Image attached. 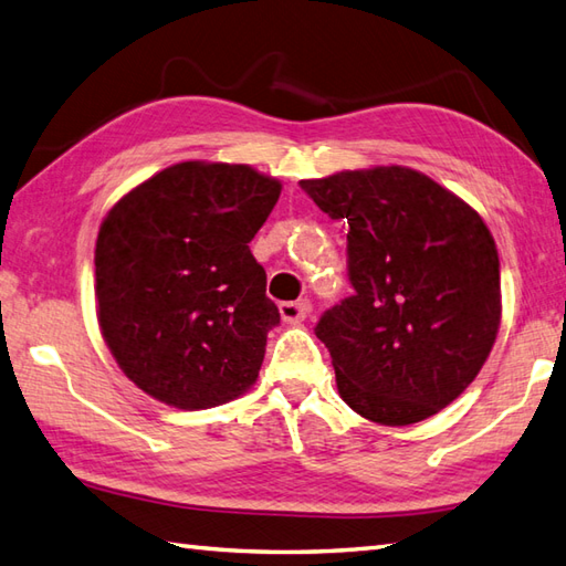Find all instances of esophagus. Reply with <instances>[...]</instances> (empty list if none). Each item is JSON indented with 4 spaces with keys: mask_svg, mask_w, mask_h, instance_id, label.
Masks as SVG:
<instances>
[{
    "mask_svg": "<svg viewBox=\"0 0 566 566\" xmlns=\"http://www.w3.org/2000/svg\"><path fill=\"white\" fill-rule=\"evenodd\" d=\"M279 312H281L283 322L300 324V322H305L310 317L312 305L307 303V300H297V303H281Z\"/></svg>",
    "mask_w": 566,
    "mask_h": 566,
    "instance_id": "1",
    "label": "esophagus"
}]
</instances>
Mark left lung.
I'll return each instance as SVG.
<instances>
[{"label": "left lung", "instance_id": "8db88e82", "mask_svg": "<svg viewBox=\"0 0 566 566\" xmlns=\"http://www.w3.org/2000/svg\"><path fill=\"white\" fill-rule=\"evenodd\" d=\"M348 222L354 295L326 310L338 395L363 419L409 426L455 401L492 354L501 324L494 237L472 206L409 167L300 181Z\"/></svg>", "mask_w": 566, "mask_h": 566}]
</instances>
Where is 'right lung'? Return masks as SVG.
I'll return each instance as SVG.
<instances>
[{"label": "right lung", "mask_w": 566, "mask_h": 566, "mask_svg": "<svg viewBox=\"0 0 566 566\" xmlns=\"http://www.w3.org/2000/svg\"><path fill=\"white\" fill-rule=\"evenodd\" d=\"M281 181L224 161H179L113 206L96 240V317L125 378L177 409L256 382L281 322L249 242Z\"/></svg>", "instance_id": "add662e5"}]
</instances>
